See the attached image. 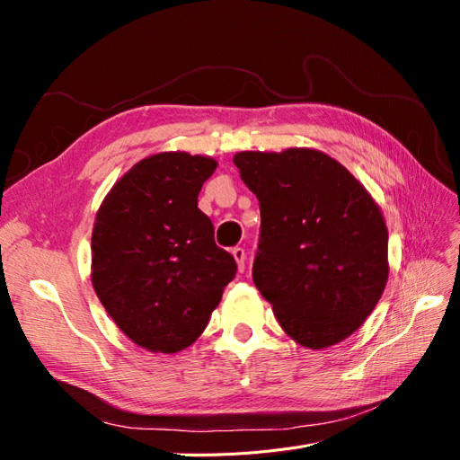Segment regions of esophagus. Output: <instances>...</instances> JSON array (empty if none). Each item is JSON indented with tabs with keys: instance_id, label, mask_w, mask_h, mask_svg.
<instances>
[{
	"instance_id": "1",
	"label": "esophagus",
	"mask_w": 460,
	"mask_h": 460,
	"mask_svg": "<svg viewBox=\"0 0 460 460\" xmlns=\"http://www.w3.org/2000/svg\"><path fill=\"white\" fill-rule=\"evenodd\" d=\"M232 255H234L235 262H238V270L243 272V270H245V259H247L245 249H243V247H234V249H232Z\"/></svg>"
}]
</instances>
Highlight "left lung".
Segmentation results:
<instances>
[{
  "label": "left lung",
  "mask_w": 460,
  "mask_h": 460,
  "mask_svg": "<svg viewBox=\"0 0 460 460\" xmlns=\"http://www.w3.org/2000/svg\"><path fill=\"white\" fill-rule=\"evenodd\" d=\"M261 207L253 282L309 349L349 338L387 282V226L367 188L316 149L234 155Z\"/></svg>",
  "instance_id": "8db88e82"
}]
</instances>
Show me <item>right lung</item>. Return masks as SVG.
I'll list each match as a JSON object with an SVG mask.
<instances>
[{"label":"right lung","instance_id":"right-lung-1","mask_svg":"<svg viewBox=\"0 0 460 460\" xmlns=\"http://www.w3.org/2000/svg\"><path fill=\"white\" fill-rule=\"evenodd\" d=\"M215 169L211 157L157 153L136 163L95 215L93 289L120 332L147 351L171 355L196 341L238 270L198 207Z\"/></svg>","mask_w":460,"mask_h":460}]
</instances>
